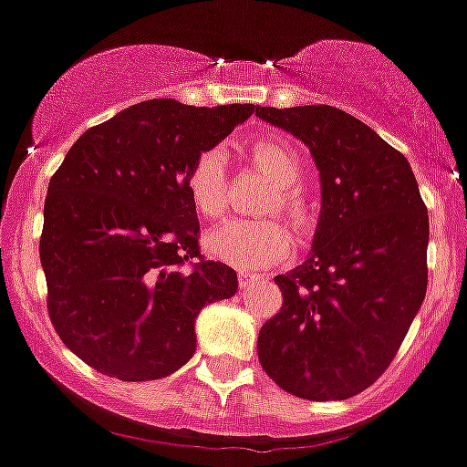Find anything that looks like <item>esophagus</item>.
<instances>
[{
  "instance_id": "34e87169",
  "label": "esophagus",
  "mask_w": 467,
  "mask_h": 467,
  "mask_svg": "<svg viewBox=\"0 0 467 467\" xmlns=\"http://www.w3.org/2000/svg\"><path fill=\"white\" fill-rule=\"evenodd\" d=\"M258 279H261V276H258V275H249V272H240V275H238L240 288H249V285L256 284Z\"/></svg>"
}]
</instances>
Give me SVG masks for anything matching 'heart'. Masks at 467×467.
I'll list each match as a JSON object with an SVG mask.
<instances>
[{
    "instance_id": "b5f03b06",
    "label": "heart",
    "mask_w": 467,
    "mask_h": 467,
    "mask_svg": "<svg viewBox=\"0 0 467 467\" xmlns=\"http://www.w3.org/2000/svg\"><path fill=\"white\" fill-rule=\"evenodd\" d=\"M249 156L263 177L275 186V195L267 202V213L281 215L304 227L308 223V209L302 192V161L285 142L275 138H258L249 145ZM188 197L197 213L215 220L227 209V156L223 147H209L192 163L186 177ZM290 234L276 220H229L223 227L206 235V249L218 261L229 263L238 270H263L290 252Z\"/></svg>"
}]
</instances>
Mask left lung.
<instances>
[{
  "mask_svg": "<svg viewBox=\"0 0 467 467\" xmlns=\"http://www.w3.org/2000/svg\"><path fill=\"white\" fill-rule=\"evenodd\" d=\"M311 151L320 220L302 265L276 275L284 306L258 331L276 386L313 401L348 400L395 358L427 295L429 215L404 154L334 106H256Z\"/></svg>",
  "mask_w": 467,
  "mask_h": 467,
  "instance_id": "obj_1",
  "label": "left lung"
}]
</instances>
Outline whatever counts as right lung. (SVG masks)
Instances as JSON below:
<instances>
[{
    "mask_svg": "<svg viewBox=\"0 0 467 467\" xmlns=\"http://www.w3.org/2000/svg\"><path fill=\"white\" fill-rule=\"evenodd\" d=\"M254 104L195 109L150 99L88 129L52 177L40 263L67 349L101 375L150 381L186 366L202 308L234 297L238 276L200 261L186 177Z\"/></svg>",
    "mask_w": 467,
    "mask_h": 467,
    "instance_id": "add662e5",
    "label": "right lung"
}]
</instances>
